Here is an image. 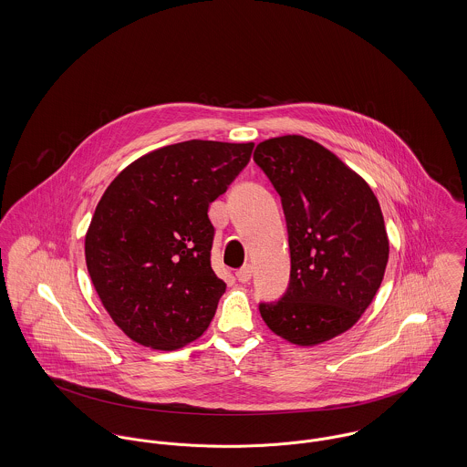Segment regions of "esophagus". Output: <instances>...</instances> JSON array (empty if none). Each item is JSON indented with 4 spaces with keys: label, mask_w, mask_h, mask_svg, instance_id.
<instances>
[{
    "label": "esophagus",
    "mask_w": 467,
    "mask_h": 467,
    "mask_svg": "<svg viewBox=\"0 0 467 467\" xmlns=\"http://www.w3.org/2000/svg\"><path fill=\"white\" fill-rule=\"evenodd\" d=\"M236 278H238L242 284H247L248 280L252 278V266L245 265L244 268H240V270L236 272Z\"/></svg>",
    "instance_id": "34e87169"
}]
</instances>
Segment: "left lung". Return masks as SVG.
Returning <instances> with one entry per match:
<instances>
[{
    "label": "left lung",
    "instance_id": "left-lung-1",
    "mask_svg": "<svg viewBox=\"0 0 467 467\" xmlns=\"http://www.w3.org/2000/svg\"><path fill=\"white\" fill-rule=\"evenodd\" d=\"M254 161L280 195L291 276L278 302L259 303L278 337L316 346L351 328L372 303L388 263V234L367 182L303 136L257 144Z\"/></svg>",
    "mask_w": 467,
    "mask_h": 467
}]
</instances>
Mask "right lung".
Returning <instances> with one entry per match:
<instances>
[{
	"label": "right lung",
	"instance_id": "right-lung-1",
	"mask_svg": "<svg viewBox=\"0 0 467 467\" xmlns=\"http://www.w3.org/2000/svg\"><path fill=\"white\" fill-rule=\"evenodd\" d=\"M254 142L185 140L125 167L86 233V266L112 321L140 346L172 351L210 327L225 282L212 270L210 204Z\"/></svg>",
	"mask_w": 467,
	"mask_h": 467
}]
</instances>
